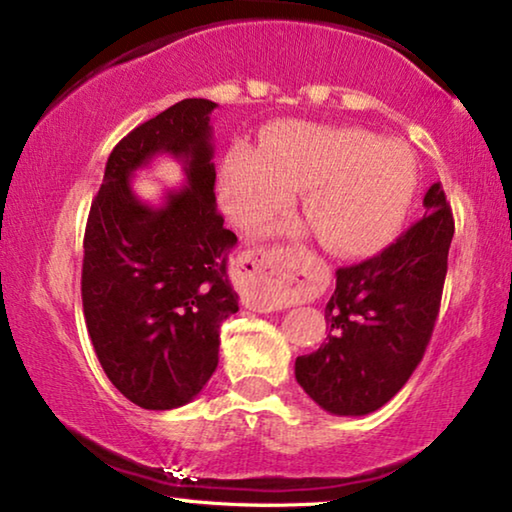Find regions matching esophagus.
<instances>
[{
    "label": "esophagus",
    "mask_w": 512,
    "mask_h": 512,
    "mask_svg": "<svg viewBox=\"0 0 512 512\" xmlns=\"http://www.w3.org/2000/svg\"><path fill=\"white\" fill-rule=\"evenodd\" d=\"M239 289L244 305L253 311H273L287 307L296 298L300 284L293 277L291 253L280 248H257L239 257Z\"/></svg>",
    "instance_id": "1"
}]
</instances>
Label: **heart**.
I'll list each match as a JSON object with an SVG mask.
<instances>
[{
	"mask_svg": "<svg viewBox=\"0 0 512 512\" xmlns=\"http://www.w3.org/2000/svg\"><path fill=\"white\" fill-rule=\"evenodd\" d=\"M302 189V212L320 246L336 257H368L404 225L418 167L406 146L366 128L284 121L262 149L232 146L216 178L223 212L244 228L287 210Z\"/></svg>",
	"mask_w": 512,
	"mask_h": 512,
	"instance_id": "obj_1",
	"label": "heart"
}]
</instances>
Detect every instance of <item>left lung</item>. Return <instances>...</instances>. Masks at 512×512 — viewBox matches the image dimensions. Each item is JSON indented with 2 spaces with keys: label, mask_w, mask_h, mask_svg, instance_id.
I'll list each match as a JSON object with an SVG mask.
<instances>
[{
  "label": "left lung",
  "mask_w": 512,
  "mask_h": 512,
  "mask_svg": "<svg viewBox=\"0 0 512 512\" xmlns=\"http://www.w3.org/2000/svg\"><path fill=\"white\" fill-rule=\"evenodd\" d=\"M424 216L377 257L336 271L327 341L296 359V379L320 409L368 415L409 381L427 350L447 275L454 216L433 183Z\"/></svg>",
  "instance_id": "8db88e82"
}]
</instances>
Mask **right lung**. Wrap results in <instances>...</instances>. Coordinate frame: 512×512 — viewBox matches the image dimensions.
<instances>
[{
    "label": "right lung",
    "mask_w": 512,
    "mask_h": 512,
    "mask_svg": "<svg viewBox=\"0 0 512 512\" xmlns=\"http://www.w3.org/2000/svg\"><path fill=\"white\" fill-rule=\"evenodd\" d=\"M207 99H183L128 133L106 162L83 239V314L103 372L133 404L178 409L219 366L221 323L239 311L228 277L235 232L214 196ZM158 154L184 162L188 185L160 206L132 192Z\"/></svg>",
    "instance_id": "obj_1"
}]
</instances>
